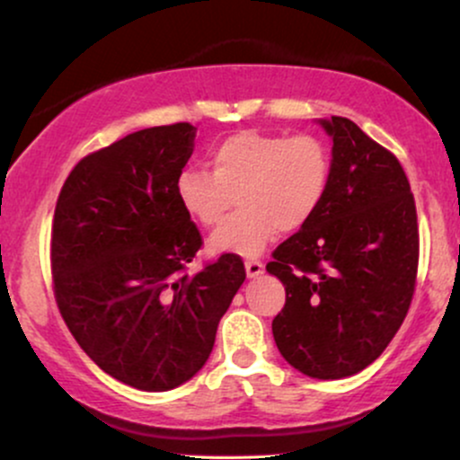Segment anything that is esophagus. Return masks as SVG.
Wrapping results in <instances>:
<instances>
[{
    "mask_svg": "<svg viewBox=\"0 0 460 460\" xmlns=\"http://www.w3.org/2000/svg\"><path fill=\"white\" fill-rule=\"evenodd\" d=\"M246 274L251 279H255V277H260V274L263 272V261H260V260H246Z\"/></svg>",
    "mask_w": 460,
    "mask_h": 460,
    "instance_id": "esophagus-1",
    "label": "esophagus"
}]
</instances>
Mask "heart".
Wrapping results in <instances>:
<instances>
[{
	"instance_id": "b5f03b06",
	"label": "heart",
	"mask_w": 460,
	"mask_h": 460,
	"mask_svg": "<svg viewBox=\"0 0 460 460\" xmlns=\"http://www.w3.org/2000/svg\"><path fill=\"white\" fill-rule=\"evenodd\" d=\"M209 166L177 177V199L199 225L218 226L240 203L242 212L212 237L216 251L260 255L279 231H296L320 212L329 194L332 157L311 134L237 131L209 151Z\"/></svg>"
}]
</instances>
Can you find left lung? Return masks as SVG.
Listing matches in <instances>:
<instances>
[{"label":"left lung","instance_id":"obj_1","mask_svg":"<svg viewBox=\"0 0 460 460\" xmlns=\"http://www.w3.org/2000/svg\"><path fill=\"white\" fill-rule=\"evenodd\" d=\"M320 212L279 244L266 270L285 285L272 335L298 372L335 381L383 355L411 307L420 263L415 199L402 164L344 116Z\"/></svg>","mask_w":460,"mask_h":460}]
</instances>
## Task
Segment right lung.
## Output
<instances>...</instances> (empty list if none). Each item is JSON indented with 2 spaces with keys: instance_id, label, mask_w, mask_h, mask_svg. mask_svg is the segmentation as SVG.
Instances as JSON below:
<instances>
[{
  "instance_id": "obj_1",
  "label": "right lung",
  "mask_w": 460,
  "mask_h": 460,
  "mask_svg": "<svg viewBox=\"0 0 460 460\" xmlns=\"http://www.w3.org/2000/svg\"><path fill=\"white\" fill-rule=\"evenodd\" d=\"M192 140V125L175 123L88 153L68 172L51 225L62 320L105 374L140 392L175 389L205 366L246 279L235 252L188 274L203 246L177 199Z\"/></svg>"
}]
</instances>
